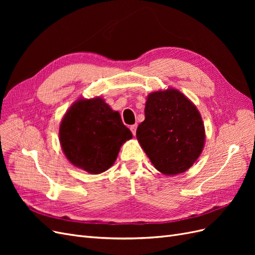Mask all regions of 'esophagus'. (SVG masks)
I'll list each match as a JSON object with an SVG mask.
<instances>
[{"instance_id": "esophagus-1", "label": "esophagus", "mask_w": 255, "mask_h": 255, "mask_svg": "<svg viewBox=\"0 0 255 255\" xmlns=\"http://www.w3.org/2000/svg\"><path fill=\"white\" fill-rule=\"evenodd\" d=\"M129 129L132 130L133 135L135 136V135H136V129H137V125H133V126H130V127H129Z\"/></svg>"}]
</instances>
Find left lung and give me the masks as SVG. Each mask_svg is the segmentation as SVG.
Instances as JSON below:
<instances>
[{
    "instance_id": "left-lung-1",
    "label": "left lung",
    "mask_w": 255,
    "mask_h": 255,
    "mask_svg": "<svg viewBox=\"0 0 255 255\" xmlns=\"http://www.w3.org/2000/svg\"><path fill=\"white\" fill-rule=\"evenodd\" d=\"M136 137L156 170L183 173L195 164L205 143V129L196 105L180 90L168 88L146 97L144 121Z\"/></svg>"
}]
</instances>
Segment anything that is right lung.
I'll return each instance as SVG.
<instances>
[{
  "label": "right lung",
  "instance_id": "right-lung-1",
  "mask_svg": "<svg viewBox=\"0 0 255 255\" xmlns=\"http://www.w3.org/2000/svg\"><path fill=\"white\" fill-rule=\"evenodd\" d=\"M132 137L120 114L100 97L76 100L59 126V142L66 157L91 174L111 168L121 145Z\"/></svg>",
  "mask_w": 255,
  "mask_h": 255
}]
</instances>
